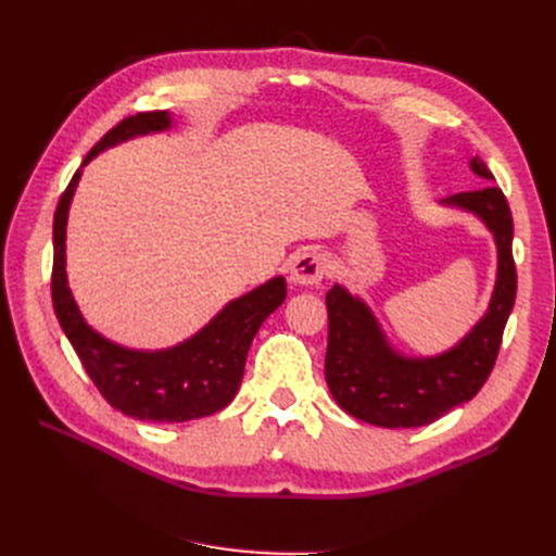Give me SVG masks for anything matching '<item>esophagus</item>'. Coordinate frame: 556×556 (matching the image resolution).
<instances>
[{"mask_svg":"<svg viewBox=\"0 0 556 556\" xmlns=\"http://www.w3.org/2000/svg\"><path fill=\"white\" fill-rule=\"evenodd\" d=\"M289 275L293 285H303V287L320 285L327 275V260L317 251H303L293 257Z\"/></svg>","mask_w":556,"mask_h":556,"instance_id":"obj_1","label":"esophagus"}]
</instances>
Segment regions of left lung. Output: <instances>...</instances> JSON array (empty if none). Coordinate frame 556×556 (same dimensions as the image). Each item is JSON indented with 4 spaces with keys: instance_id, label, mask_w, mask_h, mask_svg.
<instances>
[{
    "instance_id": "1",
    "label": "left lung",
    "mask_w": 556,
    "mask_h": 556,
    "mask_svg": "<svg viewBox=\"0 0 556 556\" xmlns=\"http://www.w3.org/2000/svg\"><path fill=\"white\" fill-rule=\"evenodd\" d=\"M470 169L482 179H494L480 157L470 160ZM442 203L464 207L485 222L500 255L490 308L460 344L434 358H404L387 344L380 325L361 299H353L339 285L325 296L329 392L353 418L380 428H418L473 399L494 368L516 301L514 219L502 188L485 186Z\"/></svg>"
}]
</instances>
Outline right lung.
Here are the masks:
<instances>
[{
  "label": "right lung",
  "instance_id": "add662e5",
  "mask_svg": "<svg viewBox=\"0 0 556 556\" xmlns=\"http://www.w3.org/2000/svg\"><path fill=\"white\" fill-rule=\"evenodd\" d=\"M172 119L167 112H138L126 116L104 134L83 164L104 148L150 131H164ZM80 169L68 181L54 212V260H52V305L71 346L88 377L124 416L152 422H186L212 416L231 404L239 392L248 349L255 332L287 299L281 277L231 301L215 320L195 337L167 351H131L100 337L83 320L66 285V217Z\"/></svg>",
  "mask_w": 556,
  "mask_h": 556
}]
</instances>
